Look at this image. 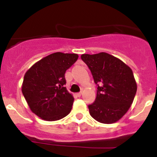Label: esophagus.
<instances>
[{
	"instance_id": "1",
	"label": "esophagus",
	"mask_w": 157,
	"mask_h": 157,
	"mask_svg": "<svg viewBox=\"0 0 157 157\" xmlns=\"http://www.w3.org/2000/svg\"><path fill=\"white\" fill-rule=\"evenodd\" d=\"M76 95H77V97H81V95H82V92L78 93V94H76Z\"/></svg>"
}]
</instances>
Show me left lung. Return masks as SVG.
<instances>
[{"instance_id":"left-lung-1","label":"left lung","mask_w":157,"mask_h":157,"mask_svg":"<svg viewBox=\"0 0 157 157\" xmlns=\"http://www.w3.org/2000/svg\"><path fill=\"white\" fill-rule=\"evenodd\" d=\"M98 85L96 100L88 106L94 120L105 124L114 123L127 113L134 101L137 83L130 67L107 52L82 54Z\"/></svg>"}]
</instances>
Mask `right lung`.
I'll return each mask as SVG.
<instances>
[{
    "label": "right lung",
    "instance_id": "obj_1",
    "mask_svg": "<svg viewBox=\"0 0 157 157\" xmlns=\"http://www.w3.org/2000/svg\"><path fill=\"white\" fill-rule=\"evenodd\" d=\"M78 58L75 53L54 52L26 72L22 93L32 112L41 120L56 121L71 111L74 98L64 86V75Z\"/></svg>",
    "mask_w": 157,
    "mask_h": 157
}]
</instances>
